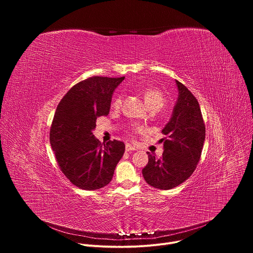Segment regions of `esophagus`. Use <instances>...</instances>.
Listing matches in <instances>:
<instances>
[{
    "mask_svg": "<svg viewBox=\"0 0 253 253\" xmlns=\"http://www.w3.org/2000/svg\"><path fill=\"white\" fill-rule=\"evenodd\" d=\"M125 150H126V152H130V151H135V150H136V148H135L134 146L130 145V144H126Z\"/></svg>",
    "mask_w": 253,
    "mask_h": 253,
    "instance_id": "34e87169",
    "label": "esophagus"
}]
</instances>
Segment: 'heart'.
<instances>
[{"label": "heart", "instance_id": "obj_1", "mask_svg": "<svg viewBox=\"0 0 253 253\" xmlns=\"http://www.w3.org/2000/svg\"><path fill=\"white\" fill-rule=\"evenodd\" d=\"M143 96L144 99H145L146 104L148 105V107L150 109H155V110H160L161 108L165 105L166 99L164 94L162 93L161 90H159L156 87H149L146 88L145 90L143 91ZM122 105V96L118 95L112 102V107L114 109L118 110L120 109V107ZM143 130L142 127L140 126H133L131 129L132 133H137V132H141Z\"/></svg>", "mask_w": 253, "mask_h": 253}]
</instances>
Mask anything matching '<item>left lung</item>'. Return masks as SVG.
Instances as JSON below:
<instances>
[{
	"label": "left lung",
	"mask_w": 253,
	"mask_h": 253,
	"mask_svg": "<svg viewBox=\"0 0 253 253\" xmlns=\"http://www.w3.org/2000/svg\"><path fill=\"white\" fill-rule=\"evenodd\" d=\"M179 91L170 121L162 133L166 136L161 158L151 155L142 170L145 181L158 189H172L187 180L194 172L205 140V124L194 95L176 80Z\"/></svg>",
	"instance_id": "left-lung-1"
}]
</instances>
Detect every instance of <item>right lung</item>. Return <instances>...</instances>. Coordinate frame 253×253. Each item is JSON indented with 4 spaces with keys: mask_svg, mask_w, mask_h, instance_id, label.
<instances>
[{
    "mask_svg": "<svg viewBox=\"0 0 253 253\" xmlns=\"http://www.w3.org/2000/svg\"><path fill=\"white\" fill-rule=\"evenodd\" d=\"M125 79L93 76L72 87L60 101L50 129L58 165L72 184L96 190L109 184L125 151L118 140L106 143L92 131L98 117L109 114L112 94Z\"/></svg>",
    "mask_w": 253,
    "mask_h": 253,
    "instance_id": "add662e5",
    "label": "right lung"
}]
</instances>
